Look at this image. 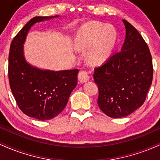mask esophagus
Masks as SVG:
<instances>
[{
  "label": "esophagus",
  "instance_id": "esophagus-1",
  "mask_svg": "<svg viewBox=\"0 0 160 160\" xmlns=\"http://www.w3.org/2000/svg\"><path fill=\"white\" fill-rule=\"evenodd\" d=\"M78 80L80 82H85L89 80V72L86 70H82L78 74Z\"/></svg>",
  "mask_w": 160,
  "mask_h": 160
}]
</instances>
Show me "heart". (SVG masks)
<instances>
[{
  "mask_svg": "<svg viewBox=\"0 0 160 160\" xmlns=\"http://www.w3.org/2000/svg\"><path fill=\"white\" fill-rule=\"evenodd\" d=\"M116 41L117 32L113 25L92 22L80 28L74 39V47L82 51L93 45L87 53V59L92 64H100L110 56Z\"/></svg>",
  "mask_w": 160,
  "mask_h": 160,
  "instance_id": "heart-1",
  "label": "heart"
}]
</instances>
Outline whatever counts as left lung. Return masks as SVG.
<instances>
[{"label":"left lung","mask_w":160,"mask_h":160,"mask_svg":"<svg viewBox=\"0 0 160 160\" xmlns=\"http://www.w3.org/2000/svg\"><path fill=\"white\" fill-rule=\"evenodd\" d=\"M126 38L93 74L98 86V107L108 117L121 118L144 104L153 80V63L148 46L135 27L122 20Z\"/></svg>","instance_id":"left-lung-1"}]
</instances>
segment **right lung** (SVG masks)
<instances>
[{
	"label": "right lung",
	"mask_w": 160,
	"mask_h": 160,
	"mask_svg": "<svg viewBox=\"0 0 160 160\" xmlns=\"http://www.w3.org/2000/svg\"><path fill=\"white\" fill-rule=\"evenodd\" d=\"M55 16L32 18L15 36L10 47L8 77L12 95L25 114L39 120H50L65 108L78 84V69L41 70L25 61L23 43L32 25Z\"/></svg>",
	"instance_id": "1"
}]
</instances>
